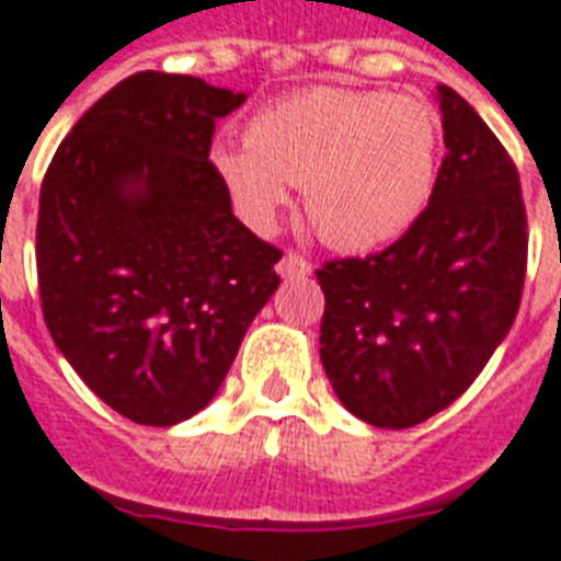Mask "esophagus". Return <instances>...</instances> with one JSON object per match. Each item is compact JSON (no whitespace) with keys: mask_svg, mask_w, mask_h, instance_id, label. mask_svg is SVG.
<instances>
[{"mask_svg":"<svg viewBox=\"0 0 561 561\" xmlns=\"http://www.w3.org/2000/svg\"><path fill=\"white\" fill-rule=\"evenodd\" d=\"M277 275L284 277V280H295V277H307L312 275V263L307 257L295 252H286L284 260L277 263Z\"/></svg>","mask_w":561,"mask_h":561,"instance_id":"34e87169","label":"esophagus"}]
</instances>
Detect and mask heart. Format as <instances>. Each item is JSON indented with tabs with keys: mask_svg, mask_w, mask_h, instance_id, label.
<instances>
[{
	"mask_svg": "<svg viewBox=\"0 0 561 561\" xmlns=\"http://www.w3.org/2000/svg\"><path fill=\"white\" fill-rule=\"evenodd\" d=\"M440 115L416 95L312 87L272 103L245 127V147H217L214 168L240 217L272 231L304 187L321 240L367 252L405 234L432 199Z\"/></svg>",
	"mask_w": 561,
	"mask_h": 561,
	"instance_id": "obj_1",
	"label": "heart"
}]
</instances>
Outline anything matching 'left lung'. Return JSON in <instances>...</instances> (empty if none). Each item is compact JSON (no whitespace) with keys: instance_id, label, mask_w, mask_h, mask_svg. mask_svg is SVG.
Here are the masks:
<instances>
[{"instance_id":"8db88e82","label":"left lung","mask_w":561,"mask_h":561,"mask_svg":"<svg viewBox=\"0 0 561 561\" xmlns=\"http://www.w3.org/2000/svg\"><path fill=\"white\" fill-rule=\"evenodd\" d=\"M437 101L449 153L423 214L385 252L316 272L327 379L376 428H411L449 408L507 339L522 304L518 170L455 89L437 87Z\"/></svg>"}]
</instances>
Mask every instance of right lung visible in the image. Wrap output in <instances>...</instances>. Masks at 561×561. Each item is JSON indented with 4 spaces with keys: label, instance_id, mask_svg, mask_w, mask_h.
<instances>
[{
    "label": "right lung",
    "instance_id": "right-lung-1",
    "mask_svg": "<svg viewBox=\"0 0 561 561\" xmlns=\"http://www.w3.org/2000/svg\"><path fill=\"white\" fill-rule=\"evenodd\" d=\"M243 103L191 75H129L62 138L39 187L48 333L138 425L203 411L280 284V249L234 217L208 161L214 124Z\"/></svg>",
    "mask_w": 561,
    "mask_h": 561
}]
</instances>
